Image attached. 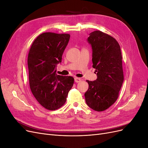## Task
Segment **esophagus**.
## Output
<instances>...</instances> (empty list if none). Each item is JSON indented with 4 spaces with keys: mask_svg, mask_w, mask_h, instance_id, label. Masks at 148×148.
Returning <instances> with one entry per match:
<instances>
[{
    "mask_svg": "<svg viewBox=\"0 0 148 148\" xmlns=\"http://www.w3.org/2000/svg\"><path fill=\"white\" fill-rule=\"evenodd\" d=\"M81 78H78V77H75V83H79V82H81Z\"/></svg>",
    "mask_w": 148,
    "mask_h": 148,
    "instance_id": "1",
    "label": "esophagus"
}]
</instances>
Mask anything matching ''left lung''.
Instances as JSON below:
<instances>
[{
  "label": "left lung",
  "instance_id": "obj_1",
  "mask_svg": "<svg viewBox=\"0 0 148 148\" xmlns=\"http://www.w3.org/2000/svg\"><path fill=\"white\" fill-rule=\"evenodd\" d=\"M88 41L92 49V67L97 78L85 92L87 105L97 112L104 111L117 101L123 82L122 56L116 39L101 31L89 34Z\"/></svg>",
  "mask_w": 148,
  "mask_h": 148
}]
</instances>
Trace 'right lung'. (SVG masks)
Segmentation results:
<instances>
[{"label": "right lung", "instance_id": "right-lung-1", "mask_svg": "<svg viewBox=\"0 0 148 148\" xmlns=\"http://www.w3.org/2000/svg\"><path fill=\"white\" fill-rule=\"evenodd\" d=\"M70 37L69 34L44 33L35 39L29 49V87L36 99L47 110L63 106L74 83L72 77L58 75L56 69L62 62Z\"/></svg>", "mask_w": 148, "mask_h": 148}]
</instances>
